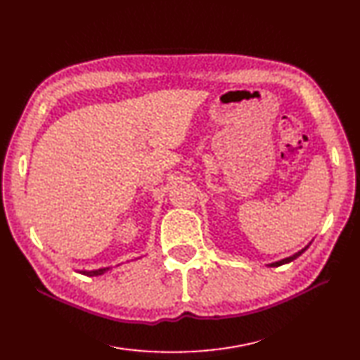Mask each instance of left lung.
I'll return each mask as SVG.
<instances>
[{
	"instance_id": "left-lung-1",
	"label": "left lung",
	"mask_w": 360,
	"mask_h": 360,
	"mask_svg": "<svg viewBox=\"0 0 360 360\" xmlns=\"http://www.w3.org/2000/svg\"><path fill=\"white\" fill-rule=\"evenodd\" d=\"M307 248L309 246H306V248H304V250H301L300 252H297V254H293L292 257H288V259H284V260H281V262H275V263H272V264H269V266H274V268H275V266H281V264H285V263H290L292 260H295V259H298V257L304 252V251H306L307 250Z\"/></svg>"
}]
</instances>
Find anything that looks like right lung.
Segmentation results:
<instances>
[{
    "label": "right lung",
    "mask_w": 360,
    "mask_h": 360,
    "mask_svg": "<svg viewBox=\"0 0 360 360\" xmlns=\"http://www.w3.org/2000/svg\"><path fill=\"white\" fill-rule=\"evenodd\" d=\"M109 268H103V269H97V271H82V274H85V275H89V276H94V275H101V274H105L106 271H108Z\"/></svg>",
    "instance_id": "1"
}]
</instances>
